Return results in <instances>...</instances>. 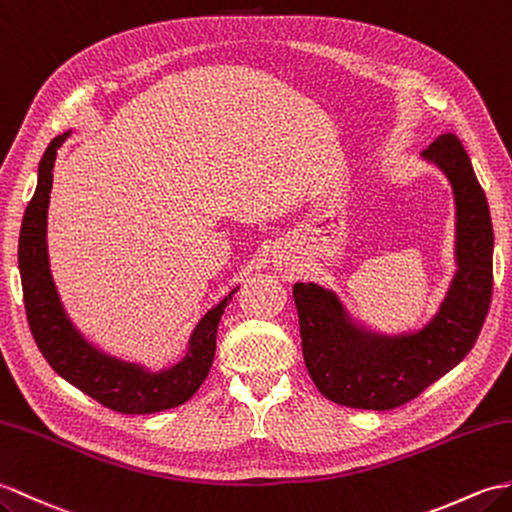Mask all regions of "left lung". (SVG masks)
I'll use <instances>...</instances> for the list:
<instances>
[{
	"label": "left lung",
	"mask_w": 512,
	"mask_h": 512,
	"mask_svg": "<svg viewBox=\"0 0 512 512\" xmlns=\"http://www.w3.org/2000/svg\"><path fill=\"white\" fill-rule=\"evenodd\" d=\"M421 157L454 189L456 275L434 318L419 331L386 336L353 323L338 296L294 283L307 373L347 408L392 410L458 366L473 349L493 294V224L484 189L456 135H441Z\"/></svg>",
	"instance_id": "obj_1"
}]
</instances>
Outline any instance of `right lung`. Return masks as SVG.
<instances>
[{"instance_id": "obj_1", "label": "right lung", "mask_w": 512, "mask_h": 512, "mask_svg": "<svg viewBox=\"0 0 512 512\" xmlns=\"http://www.w3.org/2000/svg\"><path fill=\"white\" fill-rule=\"evenodd\" d=\"M69 133L58 135L47 146L39 163V183L23 216L19 235V272L28 325L39 351L54 371L71 386L85 392L104 408L122 414H150L181 406L192 399L209 375L216 355L218 323L224 307L233 299L231 290L224 299L200 318L189 336L185 358L159 373L146 366L124 362L106 355L71 325L58 299L47 259V205L52 192V170L56 152Z\"/></svg>"}]
</instances>
